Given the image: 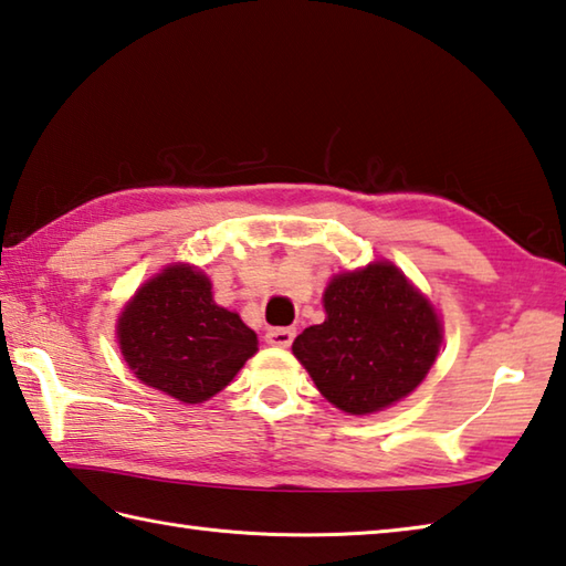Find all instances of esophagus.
I'll return each instance as SVG.
<instances>
[{"label":"esophagus","mask_w":566,"mask_h":566,"mask_svg":"<svg viewBox=\"0 0 566 566\" xmlns=\"http://www.w3.org/2000/svg\"><path fill=\"white\" fill-rule=\"evenodd\" d=\"M293 339H295L293 327H271L269 333H265V343L273 347H291Z\"/></svg>","instance_id":"1"}]
</instances>
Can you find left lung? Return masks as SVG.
<instances>
[{"instance_id":"obj_1","label":"left lung","mask_w":566,"mask_h":566,"mask_svg":"<svg viewBox=\"0 0 566 566\" xmlns=\"http://www.w3.org/2000/svg\"><path fill=\"white\" fill-rule=\"evenodd\" d=\"M323 303L325 323L305 327L293 355L327 401L371 413L419 387L439 355L441 323L391 263L337 275Z\"/></svg>"}]
</instances>
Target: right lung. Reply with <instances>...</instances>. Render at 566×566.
I'll use <instances>...</instances> for the list:
<instances>
[{"label":"right lung","instance_id":"add662e5","mask_svg":"<svg viewBox=\"0 0 566 566\" xmlns=\"http://www.w3.org/2000/svg\"><path fill=\"white\" fill-rule=\"evenodd\" d=\"M117 337L137 379L185 403L214 397L259 349L253 329L219 307L207 275L189 265L145 283L117 319Z\"/></svg>","mask_w":566,"mask_h":566}]
</instances>
